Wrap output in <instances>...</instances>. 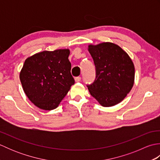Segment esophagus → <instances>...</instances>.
Returning <instances> with one entry per match:
<instances>
[{
    "instance_id": "obj_1",
    "label": "esophagus",
    "mask_w": 160,
    "mask_h": 160,
    "mask_svg": "<svg viewBox=\"0 0 160 160\" xmlns=\"http://www.w3.org/2000/svg\"><path fill=\"white\" fill-rule=\"evenodd\" d=\"M80 80H81V77L78 76V77H76V78H75V82H80Z\"/></svg>"
}]
</instances>
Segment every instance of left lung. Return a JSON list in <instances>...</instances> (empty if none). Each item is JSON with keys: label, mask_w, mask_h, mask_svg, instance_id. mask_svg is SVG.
Segmentation results:
<instances>
[{"label": "left lung", "mask_w": 160, "mask_h": 160, "mask_svg": "<svg viewBox=\"0 0 160 160\" xmlns=\"http://www.w3.org/2000/svg\"><path fill=\"white\" fill-rule=\"evenodd\" d=\"M96 66V77L88 85L90 94L101 106L113 107L123 100L135 81L134 64L128 54L113 42L89 45Z\"/></svg>", "instance_id": "8db88e82"}]
</instances>
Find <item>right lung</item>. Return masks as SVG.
I'll list each match as a JSON object with an SVG mask.
<instances>
[{"label":"right lung","mask_w":160,"mask_h":160,"mask_svg":"<svg viewBox=\"0 0 160 160\" xmlns=\"http://www.w3.org/2000/svg\"><path fill=\"white\" fill-rule=\"evenodd\" d=\"M69 54V49L43 51L28 57L24 62L20 72L22 89L40 109L56 108L74 84Z\"/></svg>","instance_id":"1"}]
</instances>
